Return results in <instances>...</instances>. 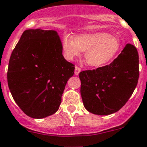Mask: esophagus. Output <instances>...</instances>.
<instances>
[{
    "instance_id": "esophagus-1",
    "label": "esophagus",
    "mask_w": 147,
    "mask_h": 147,
    "mask_svg": "<svg viewBox=\"0 0 147 147\" xmlns=\"http://www.w3.org/2000/svg\"><path fill=\"white\" fill-rule=\"evenodd\" d=\"M81 69L80 68V67H78V66H75V75H78L79 73L81 72Z\"/></svg>"
}]
</instances>
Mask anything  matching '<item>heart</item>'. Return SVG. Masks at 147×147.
<instances>
[{"mask_svg": "<svg viewBox=\"0 0 147 147\" xmlns=\"http://www.w3.org/2000/svg\"><path fill=\"white\" fill-rule=\"evenodd\" d=\"M121 41L118 37L108 32L84 34L75 39L65 36L62 43L63 55L68 60L86 52L85 61L93 67H100L115 58L121 49Z\"/></svg>", "mask_w": 147, "mask_h": 147, "instance_id": "heart-1", "label": "heart"}]
</instances>
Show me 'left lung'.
<instances>
[{
  "label": "left lung",
  "instance_id": "8db88e82",
  "mask_svg": "<svg viewBox=\"0 0 147 147\" xmlns=\"http://www.w3.org/2000/svg\"><path fill=\"white\" fill-rule=\"evenodd\" d=\"M81 95L86 110L107 115L126 104L137 86L139 58L137 49L127 43L109 65L79 73Z\"/></svg>",
  "mask_w": 147,
  "mask_h": 147
}]
</instances>
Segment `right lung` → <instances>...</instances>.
<instances>
[{"label": "right lung", "mask_w": 147, "mask_h": 147, "mask_svg": "<svg viewBox=\"0 0 147 147\" xmlns=\"http://www.w3.org/2000/svg\"><path fill=\"white\" fill-rule=\"evenodd\" d=\"M57 32L27 29L10 56L7 81L12 98L26 115L43 118L58 110L75 65L62 55Z\"/></svg>", "instance_id": "right-lung-1"}]
</instances>
